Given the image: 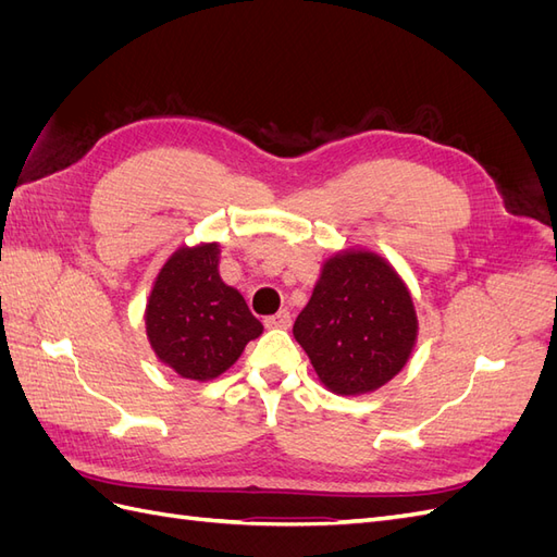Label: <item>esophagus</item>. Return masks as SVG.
Returning <instances> with one entry per match:
<instances>
[{
    "label": "esophagus",
    "instance_id": "34e87169",
    "mask_svg": "<svg viewBox=\"0 0 557 557\" xmlns=\"http://www.w3.org/2000/svg\"><path fill=\"white\" fill-rule=\"evenodd\" d=\"M293 325V315H290V311H278L276 315H269V318H264V327H269V330H288Z\"/></svg>",
    "mask_w": 557,
    "mask_h": 557
}]
</instances>
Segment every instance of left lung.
Masks as SVG:
<instances>
[{
	"label": "left lung",
	"instance_id": "1",
	"mask_svg": "<svg viewBox=\"0 0 557 557\" xmlns=\"http://www.w3.org/2000/svg\"><path fill=\"white\" fill-rule=\"evenodd\" d=\"M293 334L315 374L336 395H364L409 362L418 315L395 267L364 248L325 260Z\"/></svg>",
	"mask_w": 557,
	"mask_h": 557
}]
</instances>
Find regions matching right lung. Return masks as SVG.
<instances>
[{"instance_id": "1", "label": "right lung", "mask_w": 557, "mask_h": 557, "mask_svg": "<svg viewBox=\"0 0 557 557\" xmlns=\"http://www.w3.org/2000/svg\"><path fill=\"white\" fill-rule=\"evenodd\" d=\"M221 246H181L160 269L146 305V334L160 362L190 381H211L262 334L239 290L218 274Z\"/></svg>"}]
</instances>
